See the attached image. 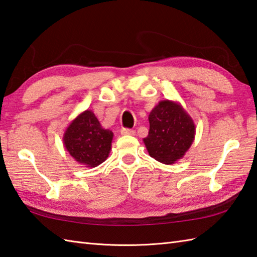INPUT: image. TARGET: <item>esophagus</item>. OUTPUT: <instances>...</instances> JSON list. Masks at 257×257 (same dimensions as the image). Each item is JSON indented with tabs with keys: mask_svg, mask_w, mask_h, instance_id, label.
<instances>
[{
	"mask_svg": "<svg viewBox=\"0 0 257 257\" xmlns=\"http://www.w3.org/2000/svg\"><path fill=\"white\" fill-rule=\"evenodd\" d=\"M121 134L122 135H134L135 131L131 130V128H122L121 130Z\"/></svg>",
	"mask_w": 257,
	"mask_h": 257,
	"instance_id": "esophagus-1",
	"label": "esophagus"
}]
</instances>
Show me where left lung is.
Listing matches in <instances>:
<instances>
[{"mask_svg":"<svg viewBox=\"0 0 257 257\" xmlns=\"http://www.w3.org/2000/svg\"><path fill=\"white\" fill-rule=\"evenodd\" d=\"M149 135L143 139L151 158L174 164L185 155L195 139V124L181 103L164 99L149 115Z\"/></svg>","mask_w":257,"mask_h":257,"instance_id":"obj_1","label":"left lung"}]
</instances>
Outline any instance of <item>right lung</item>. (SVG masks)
<instances>
[{
  "mask_svg": "<svg viewBox=\"0 0 257 257\" xmlns=\"http://www.w3.org/2000/svg\"><path fill=\"white\" fill-rule=\"evenodd\" d=\"M113 132L103 128L91 109L73 119L63 134V144L78 164L96 167L108 158Z\"/></svg>",
  "mask_w": 257,
  "mask_h": 257,
  "instance_id": "right-lung-1",
  "label": "right lung"
}]
</instances>
